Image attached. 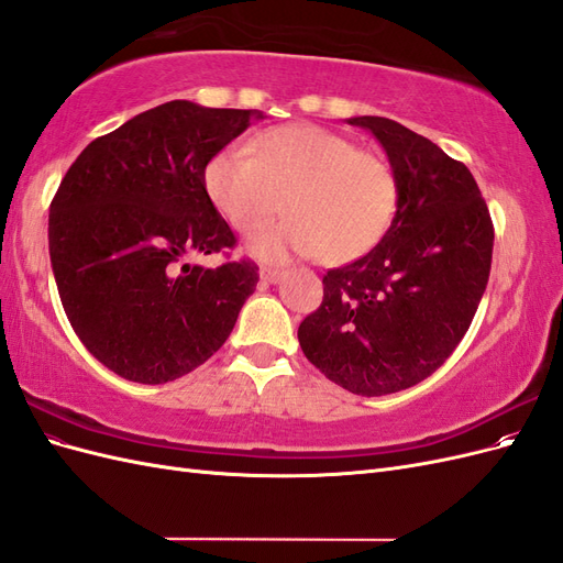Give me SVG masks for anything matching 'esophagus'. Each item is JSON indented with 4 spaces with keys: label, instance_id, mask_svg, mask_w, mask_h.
<instances>
[{
    "label": "esophagus",
    "instance_id": "obj_1",
    "mask_svg": "<svg viewBox=\"0 0 563 563\" xmlns=\"http://www.w3.org/2000/svg\"><path fill=\"white\" fill-rule=\"evenodd\" d=\"M284 277L282 269H275V267H261V279L267 282V284H277L279 279Z\"/></svg>",
    "mask_w": 563,
    "mask_h": 563
}]
</instances>
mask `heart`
<instances>
[{
  "mask_svg": "<svg viewBox=\"0 0 563 563\" xmlns=\"http://www.w3.org/2000/svg\"><path fill=\"white\" fill-rule=\"evenodd\" d=\"M207 190L242 232L282 206L289 211L291 219L249 236V251L269 263L291 255H319L327 263L360 258L383 240L399 195L383 157L314 124L269 129L255 141V152L242 145L218 152L207 166Z\"/></svg>",
  "mask_w": 563,
  "mask_h": 563,
  "instance_id": "1",
  "label": "heart"
}]
</instances>
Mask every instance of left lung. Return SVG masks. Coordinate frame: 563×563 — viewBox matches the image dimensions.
Returning a JSON list of instances; mask_svg holds the SVG:
<instances>
[{
    "mask_svg": "<svg viewBox=\"0 0 563 563\" xmlns=\"http://www.w3.org/2000/svg\"><path fill=\"white\" fill-rule=\"evenodd\" d=\"M347 124L376 135L397 178V213L360 261L323 275L302 319L305 356L352 395L413 387L444 364L486 291L493 223L470 168L385 117Z\"/></svg>",
    "mask_w": 563,
    "mask_h": 563,
    "instance_id": "obj_1",
    "label": "left lung"
}]
</instances>
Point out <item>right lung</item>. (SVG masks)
Here are the masks:
<instances>
[{
	"mask_svg": "<svg viewBox=\"0 0 563 563\" xmlns=\"http://www.w3.org/2000/svg\"><path fill=\"white\" fill-rule=\"evenodd\" d=\"M258 110L172 100L91 141L48 209V255L67 319L96 360L159 385L223 347L258 284L253 261L201 267L236 244L207 192V164Z\"/></svg>",
	"mask_w": 563,
	"mask_h": 563,
	"instance_id": "add662e5",
	"label": "right lung"
}]
</instances>
